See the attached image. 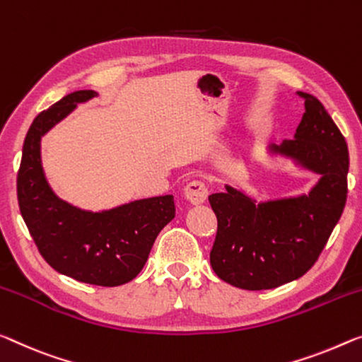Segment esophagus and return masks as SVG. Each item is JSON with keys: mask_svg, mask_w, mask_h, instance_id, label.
Returning <instances> with one entry per match:
<instances>
[{"mask_svg": "<svg viewBox=\"0 0 362 362\" xmlns=\"http://www.w3.org/2000/svg\"><path fill=\"white\" fill-rule=\"evenodd\" d=\"M185 197L192 205H200V204H204L205 200H207L209 189L202 181H191L185 187Z\"/></svg>", "mask_w": 362, "mask_h": 362, "instance_id": "34e87169", "label": "esophagus"}]
</instances>
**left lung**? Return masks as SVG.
<instances>
[{
    "label": "left lung",
    "instance_id": "obj_1",
    "mask_svg": "<svg viewBox=\"0 0 362 362\" xmlns=\"http://www.w3.org/2000/svg\"><path fill=\"white\" fill-rule=\"evenodd\" d=\"M304 97L293 141L272 144L274 157L319 176L309 192L259 200L225 185L209 196L218 220L210 265L241 290H272L298 280L315 264L346 202L348 146L319 100Z\"/></svg>",
    "mask_w": 362,
    "mask_h": 362
}]
</instances>
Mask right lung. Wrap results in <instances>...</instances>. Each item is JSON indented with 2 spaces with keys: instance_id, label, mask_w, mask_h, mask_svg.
<instances>
[{
  "instance_id": "1",
  "label": "right lung",
  "mask_w": 362,
  "mask_h": 362,
  "mask_svg": "<svg viewBox=\"0 0 362 362\" xmlns=\"http://www.w3.org/2000/svg\"><path fill=\"white\" fill-rule=\"evenodd\" d=\"M95 97V90L72 92L33 119L22 147L18 199L30 236L54 270L88 285L119 286L144 269L176 207L173 196L166 194L92 212L53 191L42 165V137L77 105Z\"/></svg>"
}]
</instances>
